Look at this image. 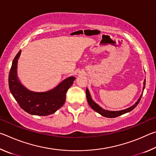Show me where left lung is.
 I'll return each instance as SVG.
<instances>
[{"label":"left lung","instance_id":"8db88e82","mask_svg":"<svg viewBox=\"0 0 156 156\" xmlns=\"http://www.w3.org/2000/svg\"><path fill=\"white\" fill-rule=\"evenodd\" d=\"M145 80L144 81V87H143V90L144 89L145 87ZM142 94H143V92H142ZM142 94H141L140 97V98L138 100V101L136 102L135 105H133V106L128 108V109H125V110H122V111H118V112H111V111H107V110H105L103 109L102 107H100L98 105L96 104V102H95L93 100L91 99V97L90 96V94H89V91L88 90V89L87 88L86 89V96H87V102L89 105H90V107L93 109L94 111H96V112H98V113H100V115H102V116H105V117H107V118H115V117H118V116L124 114V113H126L127 112H131V111L133 110L134 108H136V107L137 105H138V103L140 101V99L142 98Z\"/></svg>","mask_w":156,"mask_h":156}]
</instances>
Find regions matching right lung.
I'll return each instance as SVG.
<instances>
[{"mask_svg":"<svg viewBox=\"0 0 156 156\" xmlns=\"http://www.w3.org/2000/svg\"><path fill=\"white\" fill-rule=\"evenodd\" d=\"M21 50L13 60L9 74V87L19 106L31 115L52 114L64 105L66 93L75 80L69 77L63 80L56 88L47 92H34L25 88L17 77V62Z\"/></svg>","mask_w":156,"mask_h":156,"instance_id":"obj_1","label":"right lung"}]
</instances>
